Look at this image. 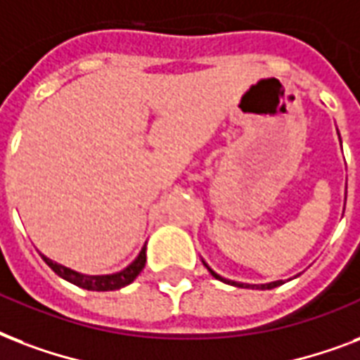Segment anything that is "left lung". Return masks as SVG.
<instances>
[{
    "mask_svg": "<svg viewBox=\"0 0 360 360\" xmlns=\"http://www.w3.org/2000/svg\"><path fill=\"white\" fill-rule=\"evenodd\" d=\"M205 263V261H202ZM205 266L208 269V272H210L216 280L224 281V283H229V285H235V287H248V289H274V287L281 285L283 283V280H278V281H270V283H240V281H235V280H227V278H224V276H219L218 272H214V270L208 266V264L205 263Z\"/></svg>",
    "mask_w": 360,
    "mask_h": 360,
    "instance_id": "8db88e82",
    "label": "left lung"
}]
</instances>
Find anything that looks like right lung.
I'll list each match as a JSON object with an SVG mask.
<instances>
[{
    "mask_svg": "<svg viewBox=\"0 0 360 360\" xmlns=\"http://www.w3.org/2000/svg\"><path fill=\"white\" fill-rule=\"evenodd\" d=\"M43 259L44 263L49 264L50 269L54 270L60 278L71 281V283L82 287V289H88V291H116V289H122V287L129 285L131 281L141 274V270L144 269V264H146V244L142 246V250L139 252V255H136L133 263L127 264V266H125L124 270H120V272H114V274H82V272H77V270L69 269V266H63V264L56 263V261L44 257V255Z\"/></svg>",
    "mask_w": 360,
    "mask_h": 360,
    "instance_id": "1",
    "label": "right lung"
}]
</instances>
